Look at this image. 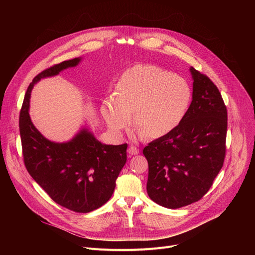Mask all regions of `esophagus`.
<instances>
[{"mask_svg":"<svg viewBox=\"0 0 255 255\" xmlns=\"http://www.w3.org/2000/svg\"><path fill=\"white\" fill-rule=\"evenodd\" d=\"M128 153H129L130 155H137V154L139 153V150H138L137 148H135V146L130 145L129 149H128Z\"/></svg>","mask_w":255,"mask_h":255,"instance_id":"esophagus-1","label":"esophagus"}]
</instances>
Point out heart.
I'll use <instances>...</instances> for the list:
<instances>
[{
	"instance_id": "b5f03b06",
	"label": "heart",
	"mask_w": 255,
	"mask_h": 255,
	"mask_svg": "<svg viewBox=\"0 0 255 255\" xmlns=\"http://www.w3.org/2000/svg\"><path fill=\"white\" fill-rule=\"evenodd\" d=\"M191 98L185 78L156 65H136L120 77L113 101H103L100 113L116 133L128 128L133 116L139 135L160 138L180 125Z\"/></svg>"
}]
</instances>
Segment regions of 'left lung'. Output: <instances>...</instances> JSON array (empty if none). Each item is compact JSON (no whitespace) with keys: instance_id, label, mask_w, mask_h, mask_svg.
Instances as JSON below:
<instances>
[{"instance_id":"obj_1","label":"left lung","mask_w":255,"mask_h":255,"mask_svg":"<svg viewBox=\"0 0 255 255\" xmlns=\"http://www.w3.org/2000/svg\"><path fill=\"white\" fill-rule=\"evenodd\" d=\"M192 101L180 125L142 153L149 163L146 191L156 204L178 209L210 189L225 157L227 112L212 80L190 67Z\"/></svg>"}]
</instances>
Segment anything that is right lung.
<instances>
[{
	"label": "right lung",
	"instance_id": "right-lung-1",
	"mask_svg": "<svg viewBox=\"0 0 255 255\" xmlns=\"http://www.w3.org/2000/svg\"><path fill=\"white\" fill-rule=\"evenodd\" d=\"M82 60L64 61L33 79L20 111L19 132L24 164L36 183L60 206L88 213L103 206L113 195L116 180L127 160V143L105 144L87 125L68 141H52L41 134L29 115L34 86L77 66Z\"/></svg>",
	"mask_w": 255,
	"mask_h": 255
}]
</instances>
